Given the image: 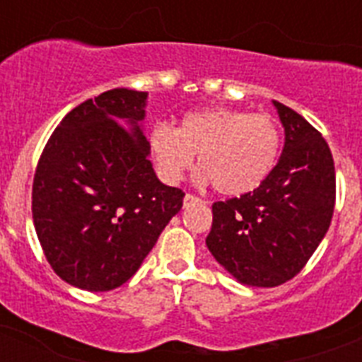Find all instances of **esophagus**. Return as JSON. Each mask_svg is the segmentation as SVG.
<instances>
[{
	"instance_id": "34e87169",
	"label": "esophagus",
	"mask_w": 362,
	"mask_h": 362,
	"mask_svg": "<svg viewBox=\"0 0 362 362\" xmlns=\"http://www.w3.org/2000/svg\"><path fill=\"white\" fill-rule=\"evenodd\" d=\"M199 203V197H195V195H192V193H186V197H184V206H192V204Z\"/></svg>"
}]
</instances>
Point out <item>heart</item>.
Wrapping results in <instances>:
<instances>
[{
    "label": "heart",
    "mask_w": 362,
    "mask_h": 362,
    "mask_svg": "<svg viewBox=\"0 0 362 362\" xmlns=\"http://www.w3.org/2000/svg\"><path fill=\"white\" fill-rule=\"evenodd\" d=\"M148 146L167 182H180L199 153V180L214 184L221 195L240 197L257 189L276 167L280 131L270 116L209 107L182 116L176 129L153 125Z\"/></svg>",
    "instance_id": "heart-1"
}]
</instances>
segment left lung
Wrapping results in <instances>:
<instances>
[{
    "label": "left lung",
    "mask_w": 362,
    "mask_h": 362,
    "mask_svg": "<svg viewBox=\"0 0 362 362\" xmlns=\"http://www.w3.org/2000/svg\"><path fill=\"white\" fill-rule=\"evenodd\" d=\"M284 150L252 193L212 204L206 247L242 284L276 287L298 274L329 231L334 210V161L325 139L303 116L272 101Z\"/></svg>",
    "instance_id": "obj_1"
}]
</instances>
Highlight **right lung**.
<instances>
[{"mask_svg":"<svg viewBox=\"0 0 362 362\" xmlns=\"http://www.w3.org/2000/svg\"><path fill=\"white\" fill-rule=\"evenodd\" d=\"M148 92L116 88L73 109L42 150L31 193L37 237L54 272L110 291L142 264L184 193L165 186L144 133Z\"/></svg>","mask_w":362,"mask_h":362,"instance_id":"add662e5","label":"right lung"}]
</instances>
